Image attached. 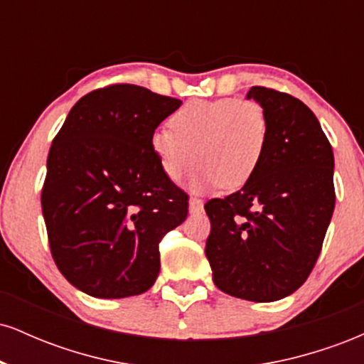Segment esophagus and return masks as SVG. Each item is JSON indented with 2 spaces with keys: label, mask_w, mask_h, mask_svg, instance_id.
Instances as JSON below:
<instances>
[{
  "label": "esophagus",
  "mask_w": 364,
  "mask_h": 364,
  "mask_svg": "<svg viewBox=\"0 0 364 364\" xmlns=\"http://www.w3.org/2000/svg\"><path fill=\"white\" fill-rule=\"evenodd\" d=\"M203 210V202L200 198H190V212L191 214H198Z\"/></svg>",
  "instance_id": "1"
}]
</instances>
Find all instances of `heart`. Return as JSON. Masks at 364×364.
I'll return each mask as SVG.
<instances>
[{"mask_svg":"<svg viewBox=\"0 0 364 364\" xmlns=\"http://www.w3.org/2000/svg\"><path fill=\"white\" fill-rule=\"evenodd\" d=\"M169 128L154 132L150 150L171 181H179L198 161L190 179L193 191L248 185L270 136L269 116L250 99L191 101L171 116Z\"/></svg>","mask_w":364,"mask_h":364,"instance_id":"obj_1","label":"heart"}]
</instances>
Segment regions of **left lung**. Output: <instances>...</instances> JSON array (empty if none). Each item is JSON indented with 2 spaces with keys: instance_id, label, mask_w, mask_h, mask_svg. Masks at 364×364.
Returning a JSON list of instances; mask_svg holds the SVG:
<instances>
[{
  "instance_id": "left-lung-1",
  "label": "left lung",
  "mask_w": 364,
  "mask_h": 364,
  "mask_svg": "<svg viewBox=\"0 0 364 364\" xmlns=\"http://www.w3.org/2000/svg\"><path fill=\"white\" fill-rule=\"evenodd\" d=\"M270 136L252 181L207 202L205 255L220 291L255 303L286 298L318 258L336 205L333 152L310 107L289 94L252 87Z\"/></svg>"
}]
</instances>
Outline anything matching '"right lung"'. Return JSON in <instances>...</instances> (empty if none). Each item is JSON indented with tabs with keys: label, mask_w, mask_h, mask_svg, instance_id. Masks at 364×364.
Returning <instances> with one entry per match:
<instances>
[{
	"label": "right lung",
	"mask_w": 364,
	"mask_h": 364,
	"mask_svg": "<svg viewBox=\"0 0 364 364\" xmlns=\"http://www.w3.org/2000/svg\"><path fill=\"white\" fill-rule=\"evenodd\" d=\"M181 106L145 87L83 95L48 156L43 215L60 272L94 298L145 292L161 269L159 241L188 215V195L166 178L150 136Z\"/></svg>",
	"instance_id": "1"
}]
</instances>
